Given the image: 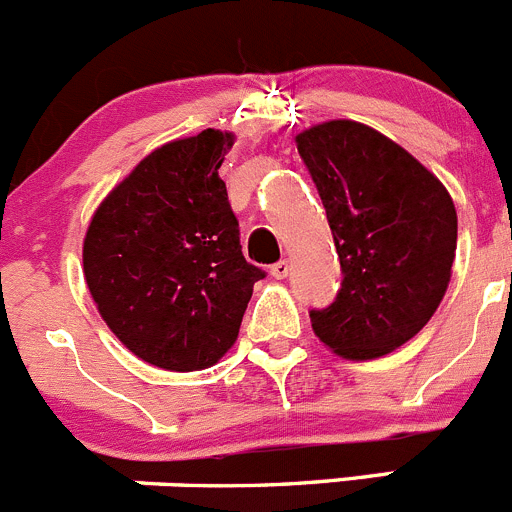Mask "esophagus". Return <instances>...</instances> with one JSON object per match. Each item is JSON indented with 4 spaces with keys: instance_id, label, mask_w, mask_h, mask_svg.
Masks as SVG:
<instances>
[{
    "instance_id": "esophagus-1",
    "label": "esophagus",
    "mask_w": 512,
    "mask_h": 512,
    "mask_svg": "<svg viewBox=\"0 0 512 512\" xmlns=\"http://www.w3.org/2000/svg\"><path fill=\"white\" fill-rule=\"evenodd\" d=\"M289 271H291V264L286 259L276 261V264L271 266V276H274V279H286V276H289Z\"/></svg>"
}]
</instances>
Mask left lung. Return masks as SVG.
<instances>
[{
    "label": "left lung",
    "instance_id": "1",
    "mask_svg": "<svg viewBox=\"0 0 512 512\" xmlns=\"http://www.w3.org/2000/svg\"><path fill=\"white\" fill-rule=\"evenodd\" d=\"M296 145L342 266L337 296L309 311L311 326L342 357H382L420 332L450 284V193L405 148L354 120L304 130Z\"/></svg>",
    "mask_w": 512,
    "mask_h": 512
}]
</instances>
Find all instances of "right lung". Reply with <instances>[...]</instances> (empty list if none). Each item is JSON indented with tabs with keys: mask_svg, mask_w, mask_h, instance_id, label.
Here are the masks:
<instances>
[{
	"mask_svg": "<svg viewBox=\"0 0 512 512\" xmlns=\"http://www.w3.org/2000/svg\"><path fill=\"white\" fill-rule=\"evenodd\" d=\"M233 135L203 130L153 150L92 216L85 281L115 337L155 367L193 372L236 342L266 271L241 251L218 178Z\"/></svg>",
	"mask_w": 512,
	"mask_h": 512,
	"instance_id": "right-lung-1",
	"label": "right lung"
}]
</instances>
